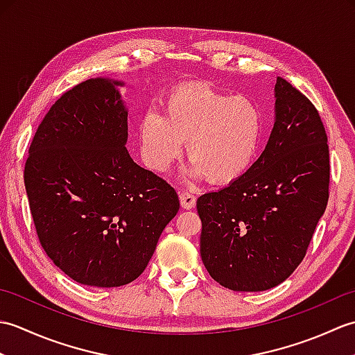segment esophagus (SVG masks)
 Here are the masks:
<instances>
[{
    "label": "esophagus",
    "instance_id": "esophagus-1",
    "mask_svg": "<svg viewBox=\"0 0 355 355\" xmlns=\"http://www.w3.org/2000/svg\"><path fill=\"white\" fill-rule=\"evenodd\" d=\"M180 202H182V207L183 209H192L195 207V205H197V198H195V195L187 192V191H180Z\"/></svg>",
    "mask_w": 355,
    "mask_h": 355
}]
</instances>
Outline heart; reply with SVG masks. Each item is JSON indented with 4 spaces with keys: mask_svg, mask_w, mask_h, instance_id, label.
Returning <instances> with one entry per match:
<instances>
[{
    "mask_svg": "<svg viewBox=\"0 0 355 355\" xmlns=\"http://www.w3.org/2000/svg\"><path fill=\"white\" fill-rule=\"evenodd\" d=\"M262 139V112L245 96L206 85H187L164 97L162 112L140 120L141 158L154 172H166L186 141L191 164L186 175L216 184L236 182L252 168Z\"/></svg>",
    "mask_w": 355,
    "mask_h": 355,
    "instance_id": "1",
    "label": "heart"
}]
</instances>
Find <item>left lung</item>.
<instances>
[{"mask_svg": "<svg viewBox=\"0 0 355 355\" xmlns=\"http://www.w3.org/2000/svg\"><path fill=\"white\" fill-rule=\"evenodd\" d=\"M261 157L227 187L201 195V259L233 291L284 282L306 254L329 197V149L319 111L282 78Z\"/></svg>", "mask_w": 355, "mask_h": 355, "instance_id": "obj_1", "label": "left lung"}]
</instances>
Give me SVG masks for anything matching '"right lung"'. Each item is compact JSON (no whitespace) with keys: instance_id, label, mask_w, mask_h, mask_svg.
<instances>
[{"instance_id":"obj_1","label":"right lung","mask_w":355,"mask_h":355,"mask_svg":"<svg viewBox=\"0 0 355 355\" xmlns=\"http://www.w3.org/2000/svg\"><path fill=\"white\" fill-rule=\"evenodd\" d=\"M119 85L88 79L59 97L37 126L24 169L45 253L73 281L102 288L143 273L180 209L175 189L125 148Z\"/></svg>"}]
</instances>
